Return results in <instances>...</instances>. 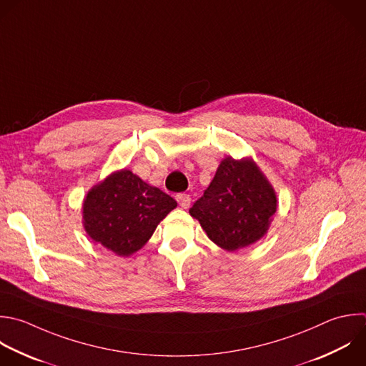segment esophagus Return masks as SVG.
<instances>
[{"label":"esophagus","instance_id":"34e87169","mask_svg":"<svg viewBox=\"0 0 366 366\" xmlns=\"http://www.w3.org/2000/svg\"><path fill=\"white\" fill-rule=\"evenodd\" d=\"M176 200H177L179 206L183 207V209H187V207L190 206V202H192L190 196L186 194V193H179V194H176Z\"/></svg>","mask_w":366,"mask_h":366}]
</instances>
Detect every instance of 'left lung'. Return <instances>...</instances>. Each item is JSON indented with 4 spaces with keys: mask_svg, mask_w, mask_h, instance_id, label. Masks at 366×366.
I'll return each mask as SVG.
<instances>
[{
    "mask_svg": "<svg viewBox=\"0 0 366 366\" xmlns=\"http://www.w3.org/2000/svg\"><path fill=\"white\" fill-rule=\"evenodd\" d=\"M277 209L276 193L252 159L226 157L189 213L219 247L234 252L262 239Z\"/></svg>",
    "mask_w": 366,
    "mask_h": 366,
    "instance_id": "1",
    "label": "left lung"
}]
</instances>
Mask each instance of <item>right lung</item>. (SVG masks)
Listing matches in <instances>:
<instances>
[{"label":"right lung","instance_id":"add662e5","mask_svg":"<svg viewBox=\"0 0 366 366\" xmlns=\"http://www.w3.org/2000/svg\"><path fill=\"white\" fill-rule=\"evenodd\" d=\"M176 206L173 197L123 169L90 189L83 203V224L93 242L117 256H130Z\"/></svg>","mask_w":366,"mask_h":366}]
</instances>
